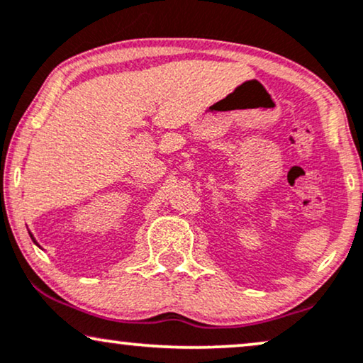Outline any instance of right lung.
<instances>
[{
    "instance_id": "1",
    "label": "right lung",
    "mask_w": 363,
    "mask_h": 363,
    "mask_svg": "<svg viewBox=\"0 0 363 363\" xmlns=\"http://www.w3.org/2000/svg\"><path fill=\"white\" fill-rule=\"evenodd\" d=\"M30 235H31V234H30ZM31 239H33V240H35V238H33V235H31Z\"/></svg>"
}]
</instances>
